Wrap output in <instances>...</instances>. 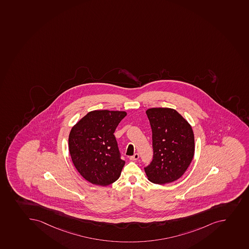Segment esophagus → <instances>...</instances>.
Returning a JSON list of instances; mask_svg holds the SVG:
<instances>
[{
  "instance_id": "obj_1",
  "label": "esophagus",
  "mask_w": 249,
  "mask_h": 249,
  "mask_svg": "<svg viewBox=\"0 0 249 249\" xmlns=\"http://www.w3.org/2000/svg\"><path fill=\"white\" fill-rule=\"evenodd\" d=\"M129 159L132 160H137L139 159V154H135L133 156H131V157H129Z\"/></svg>"
}]
</instances>
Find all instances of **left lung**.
I'll list each match as a JSON object with an SVG mask.
<instances>
[{
	"instance_id": "obj_1",
	"label": "left lung",
	"mask_w": 249,
	"mask_h": 249,
	"mask_svg": "<svg viewBox=\"0 0 249 249\" xmlns=\"http://www.w3.org/2000/svg\"><path fill=\"white\" fill-rule=\"evenodd\" d=\"M146 114L153 133L154 158L144 171L153 183H170L180 178L192 161L193 129L173 108L152 107L146 110Z\"/></svg>"
}]
</instances>
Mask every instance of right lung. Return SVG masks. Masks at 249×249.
<instances>
[{
  "label": "right lung",
  "instance_id": "right-lung-1",
  "mask_svg": "<svg viewBox=\"0 0 249 249\" xmlns=\"http://www.w3.org/2000/svg\"><path fill=\"white\" fill-rule=\"evenodd\" d=\"M127 115L124 111L94 110L73 126L68 147L74 167L87 181L105 186L121 176V158L114 132Z\"/></svg>",
  "mask_w": 249,
  "mask_h": 249
}]
</instances>
